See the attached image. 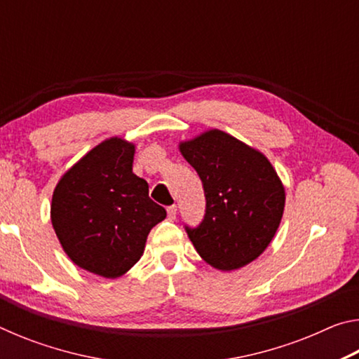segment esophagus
Returning a JSON list of instances; mask_svg holds the SVG:
<instances>
[{"label":"esophagus","instance_id":"esophagus-1","mask_svg":"<svg viewBox=\"0 0 359 359\" xmlns=\"http://www.w3.org/2000/svg\"><path fill=\"white\" fill-rule=\"evenodd\" d=\"M175 215H177V208L175 205H169L168 208V218L169 220H175Z\"/></svg>","mask_w":359,"mask_h":359}]
</instances>
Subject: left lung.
Masks as SVG:
<instances>
[{"mask_svg":"<svg viewBox=\"0 0 359 359\" xmlns=\"http://www.w3.org/2000/svg\"><path fill=\"white\" fill-rule=\"evenodd\" d=\"M179 149L203 182L205 214L188 238L205 263L233 271L271 244L285 208V188L261 151L220 130L205 131Z\"/></svg>","mask_w":359,"mask_h":359,"instance_id":"8db88e82","label":"left lung"}]
</instances>
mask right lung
<instances>
[{"label": "right lung", "mask_w": 359, "mask_h": 359, "mask_svg": "<svg viewBox=\"0 0 359 359\" xmlns=\"http://www.w3.org/2000/svg\"><path fill=\"white\" fill-rule=\"evenodd\" d=\"M135 144L111 137L82 156L55 187L50 218L74 264L117 278L141 259L150 229L166 210L133 172Z\"/></svg>", "instance_id": "obj_1"}]
</instances>
